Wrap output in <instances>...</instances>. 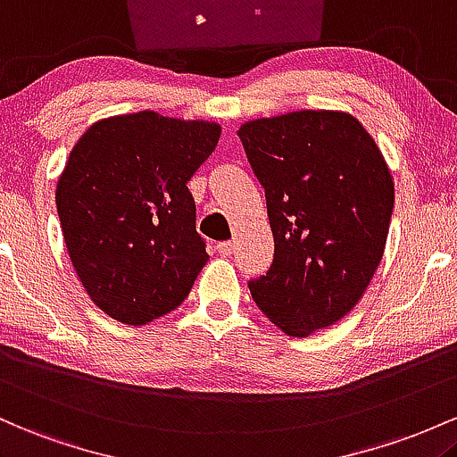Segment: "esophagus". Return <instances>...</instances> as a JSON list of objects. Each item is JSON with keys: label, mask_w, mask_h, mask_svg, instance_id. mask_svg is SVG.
<instances>
[{"label": "esophagus", "mask_w": 457, "mask_h": 457, "mask_svg": "<svg viewBox=\"0 0 457 457\" xmlns=\"http://www.w3.org/2000/svg\"><path fill=\"white\" fill-rule=\"evenodd\" d=\"M233 250H235V244L233 242H220L218 244V253L220 254L228 256V254H233Z\"/></svg>", "instance_id": "obj_1"}]
</instances>
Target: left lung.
I'll list each match as a JSON object with an SVG mask.
<instances>
[{
  "instance_id": "left-lung-1",
  "label": "left lung",
  "mask_w": 457,
  "mask_h": 457,
  "mask_svg": "<svg viewBox=\"0 0 457 457\" xmlns=\"http://www.w3.org/2000/svg\"><path fill=\"white\" fill-rule=\"evenodd\" d=\"M237 133L265 187L276 244L250 294L285 335L309 337L345 317L380 265L395 203L391 168L347 112H287L244 122Z\"/></svg>"
}]
</instances>
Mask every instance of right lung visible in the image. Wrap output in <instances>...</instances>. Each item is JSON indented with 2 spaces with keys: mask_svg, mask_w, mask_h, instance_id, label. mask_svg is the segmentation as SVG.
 <instances>
[{
  "mask_svg": "<svg viewBox=\"0 0 457 457\" xmlns=\"http://www.w3.org/2000/svg\"><path fill=\"white\" fill-rule=\"evenodd\" d=\"M220 133L145 110L101 118L71 151L55 207L71 263L112 320L142 326L174 311L209 261L187 181Z\"/></svg>",
  "mask_w": 457,
  "mask_h": 457,
  "instance_id": "right-lung-1",
  "label": "right lung"
}]
</instances>
